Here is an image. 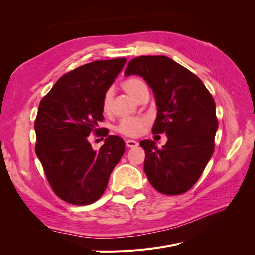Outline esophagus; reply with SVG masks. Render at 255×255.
<instances>
[{
    "instance_id": "34e87169",
    "label": "esophagus",
    "mask_w": 255,
    "mask_h": 255,
    "mask_svg": "<svg viewBox=\"0 0 255 255\" xmlns=\"http://www.w3.org/2000/svg\"><path fill=\"white\" fill-rule=\"evenodd\" d=\"M126 145L128 146V148H136V146L138 145V142L135 141V140L128 139V140L126 141Z\"/></svg>"
}]
</instances>
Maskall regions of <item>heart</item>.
Segmentation results:
<instances>
[{
  "label": "heart",
  "instance_id": "heart-1",
  "mask_svg": "<svg viewBox=\"0 0 255 255\" xmlns=\"http://www.w3.org/2000/svg\"><path fill=\"white\" fill-rule=\"evenodd\" d=\"M122 88L128 95L139 100L148 92V87L145 83L139 79H129L122 83ZM112 103H113V90L107 89L102 97L101 107L104 114H109L112 111ZM148 125V120L143 117H132V118H125L119 121L116 127V130L121 135L128 136V137H136L139 135L142 129Z\"/></svg>",
  "mask_w": 255,
  "mask_h": 255
}]
</instances>
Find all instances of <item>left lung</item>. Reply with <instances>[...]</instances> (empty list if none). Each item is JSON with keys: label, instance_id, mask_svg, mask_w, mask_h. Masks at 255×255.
Listing matches in <instances>:
<instances>
[{"label": "left lung", "instance_id": "8db88e82", "mask_svg": "<svg viewBox=\"0 0 255 255\" xmlns=\"http://www.w3.org/2000/svg\"><path fill=\"white\" fill-rule=\"evenodd\" d=\"M137 74L148 83L156 100L153 134H164L167 143L157 149L142 140L144 172L164 195H181L201 176L215 149L218 129L216 104L203 82L188 69L163 55L139 56L128 64L125 75Z\"/></svg>", "mask_w": 255, "mask_h": 255}]
</instances>
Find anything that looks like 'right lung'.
Instances as JSON below:
<instances>
[{"label":"right lung","mask_w":255,"mask_h":255,"mask_svg":"<svg viewBox=\"0 0 255 255\" xmlns=\"http://www.w3.org/2000/svg\"><path fill=\"white\" fill-rule=\"evenodd\" d=\"M126 63V58H114L75 68L59 78L39 103L36 154L53 191L68 203L88 205L99 200L125 153L122 138L97 127L103 120L104 92ZM91 132L108 136L98 151L88 141Z\"/></svg>","instance_id":"add662e5"}]
</instances>
